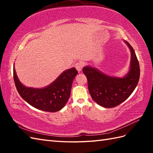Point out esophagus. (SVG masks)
Wrapping results in <instances>:
<instances>
[{
  "label": "esophagus",
  "mask_w": 153,
  "mask_h": 153,
  "mask_svg": "<svg viewBox=\"0 0 153 153\" xmlns=\"http://www.w3.org/2000/svg\"><path fill=\"white\" fill-rule=\"evenodd\" d=\"M75 67H76V70L78 71V72H80V71H82V70L83 64L81 62H77L76 64H75Z\"/></svg>",
  "instance_id": "1"
}]
</instances>
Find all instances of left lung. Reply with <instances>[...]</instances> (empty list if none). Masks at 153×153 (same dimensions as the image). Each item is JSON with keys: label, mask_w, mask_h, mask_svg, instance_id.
<instances>
[{"label": "left lung", "mask_w": 153, "mask_h": 153, "mask_svg": "<svg viewBox=\"0 0 153 153\" xmlns=\"http://www.w3.org/2000/svg\"><path fill=\"white\" fill-rule=\"evenodd\" d=\"M131 53L129 70L124 76H111L91 66L83 68L88 81V89L94 101L105 108H113L123 102L134 92L140 76L139 62L134 48L128 41Z\"/></svg>", "instance_id": "obj_1"}]
</instances>
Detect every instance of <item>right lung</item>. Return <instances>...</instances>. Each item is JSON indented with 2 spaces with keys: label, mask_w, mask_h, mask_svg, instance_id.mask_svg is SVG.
Masks as SVG:
<instances>
[{
  "label": "right lung",
  "mask_w": 153,
  "mask_h": 153,
  "mask_svg": "<svg viewBox=\"0 0 153 153\" xmlns=\"http://www.w3.org/2000/svg\"><path fill=\"white\" fill-rule=\"evenodd\" d=\"M14 79L19 95L34 108L46 112L59 111L70 98L73 81L77 74L75 68L64 70L49 85L43 88L25 86L19 80L14 68Z\"/></svg>",
  "instance_id": "add662e5"
}]
</instances>
